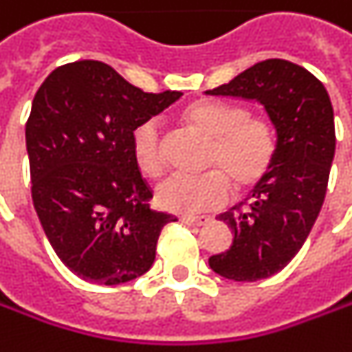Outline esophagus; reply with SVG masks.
<instances>
[{
	"label": "esophagus",
	"mask_w": 352,
	"mask_h": 352,
	"mask_svg": "<svg viewBox=\"0 0 352 352\" xmlns=\"http://www.w3.org/2000/svg\"><path fill=\"white\" fill-rule=\"evenodd\" d=\"M180 221L186 226H206V223H210V218L208 216H182Z\"/></svg>",
	"instance_id": "esophagus-1"
}]
</instances>
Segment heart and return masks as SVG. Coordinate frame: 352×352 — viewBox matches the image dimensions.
<instances>
[{"mask_svg":"<svg viewBox=\"0 0 352 352\" xmlns=\"http://www.w3.org/2000/svg\"><path fill=\"white\" fill-rule=\"evenodd\" d=\"M184 118L206 138L202 174H176L156 188V202L162 210L192 216L216 210L230 196V184L237 194L259 186L279 154V132L267 115H252L245 107L221 100H200L184 111ZM134 164L148 176L158 178L166 170L162 129L156 118H146L131 134Z\"/></svg>","mask_w":352,"mask_h":352,"instance_id":"1","label":"heart"}]
</instances>
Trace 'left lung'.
<instances>
[{"instance_id": "8db88e82", "label": "left lung", "mask_w": 352, "mask_h": 352, "mask_svg": "<svg viewBox=\"0 0 352 352\" xmlns=\"http://www.w3.org/2000/svg\"><path fill=\"white\" fill-rule=\"evenodd\" d=\"M208 95L259 100L279 132L267 178L218 218L232 228V248L208 261L226 279H265L297 255L321 212L335 156L333 104L321 80L285 59L255 63Z\"/></svg>"}]
</instances>
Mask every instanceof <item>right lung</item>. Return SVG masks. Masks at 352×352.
<instances>
[{
    "instance_id": "obj_1",
    "label": "right lung",
    "mask_w": 352,
    "mask_h": 352,
    "mask_svg": "<svg viewBox=\"0 0 352 352\" xmlns=\"http://www.w3.org/2000/svg\"><path fill=\"white\" fill-rule=\"evenodd\" d=\"M182 93H144L100 61L57 67L25 124L31 198L55 254L80 279L126 283L146 273L172 214L150 210L134 164V126Z\"/></svg>"
}]
</instances>
